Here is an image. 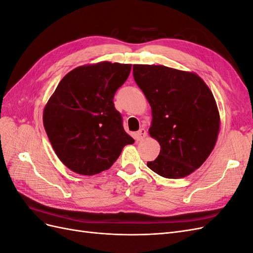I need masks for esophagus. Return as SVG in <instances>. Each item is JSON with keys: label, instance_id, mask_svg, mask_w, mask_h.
I'll list each match as a JSON object with an SVG mask.
<instances>
[{"label": "esophagus", "instance_id": "obj_1", "mask_svg": "<svg viewBox=\"0 0 253 253\" xmlns=\"http://www.w3.org/2000/svg\"><path fill=\"white\" fill-rule=\"evenodd\" d=\"M145 137H147V131H145L144 128H140L139 131L136 133V135H135V139H136V141H140V140L144 139Z\"/></svg>", "mask_w": 253, "mask_h": 253}]
</instances>
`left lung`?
I'll return each mask as SVG.
<instances>
[{"label":"left lung","instance_id":"8db88e82","mask_svg":"<svg viewBox=\"0 0 253 253\" xmlns=\"http://www.w3.org/2000/svg\"><path fill=\"white\" fill-rule=\"evenodd\" d=\"M133 75L152 109L149 133L160 145L152 171L182 178L209 157L219 132V113L212 91L195 73L164 65H133Z\"/></svg>","mask_w":253,"mask_h":253}]
</instances>
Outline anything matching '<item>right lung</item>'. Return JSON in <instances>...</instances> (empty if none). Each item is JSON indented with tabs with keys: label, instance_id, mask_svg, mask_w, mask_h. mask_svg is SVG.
<instances>
[{
	"label": "right lung",
	"instance_id": "1",
	"mask_svg": "<svg viewBox=\"0 0 253 253\" xmlns=\"http://www.w3.org/2000/svg\"><path fill=\"white\" fill-rule=\"evenodd\" d=\"M131 64L102 61L76 67L60 81L43 111V125L58 158L80 175L108 170L134 139L113 99Z\"/></svg>",
	"mask_w": 253,
	"mask_h": 253
}]
</instances>
